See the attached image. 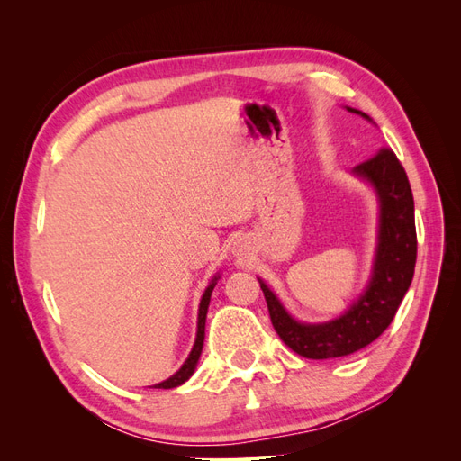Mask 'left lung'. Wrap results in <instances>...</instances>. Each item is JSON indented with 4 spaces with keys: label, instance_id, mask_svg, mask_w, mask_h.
Wrapping results in <instances>:
<instances>
[{
    "label": "left lung",
    "instance_id": "obj_1",
    "mask_svg": "<svg viewBox=\"0 0 461 461\" xmlns=\"http://www.w3.org/2000/svg\"><path fill=\"white\" fill-rule=\"evenodd\" d=\"M346 109L373 122L364 111ZM352 173L366 180L376 194L379 230L371 278L350 308L325 323H302L258 278L276 334L290 350L308 359L350 356L379 339L393 323L413 278L417 258L413 194L402 163L393 149L383 148L371 159L356 165Z\"/></svg>",
    "mask_w": 461,
    "mask_h": 461
}]
</instances>
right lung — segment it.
Instances as JSON below:
<instances>
[{"mask_svg":"<svg viewBox=\"0 0 461 461\" xmlns=\"http://www.w3.org/2000/svg\"><path fill=\"white\" fill-rule=\"evenodd\" d=\"M219 273L212 278V283L207 285L203 296L200 300V310H198V330H196V342H194L192 346V352L188 354L186 361L183 364V367H180L175 375H171L169 379L163 381V383H158L153 384V388H175V386H180L183 383H186L190 376L194 375V371H196V366H198V359L202 356V348H203V339H205V317H207V308H209V300H212V292L219 281Z\"/></svg>","mask_w":461,"mask_h":461,"instance_id":"1","label":"right lung"}]
</instances>
